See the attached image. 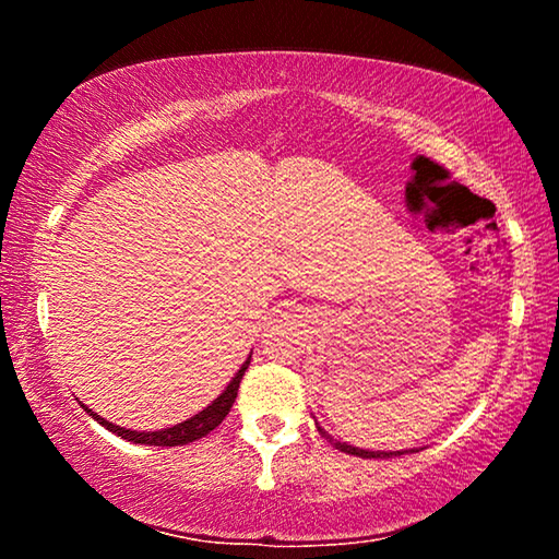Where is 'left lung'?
I'll return each mask as SVG.
<instances>
[{
    "label": "left lung",
    "instance_id": "8db88e82",
    "mask_svg": "<svg viewBox=\"0 0 559 559\" xmlns=\"http://www.w3.org/2000/svg\"><path fill=\"white\" fill-rule=\"evenodd\" d=\"M318 431L323 433V437L333 443L335 449H340V451H345V453H353V456H359V459H392V456H402V453H406V451H365V449H357V447H349V443H343V441H337V439H333L330 437V433L325 431V429H320L318 427Z\"/></svg>",
    "mask_w": 559,
    "mask_h": 559
}]
</instances>
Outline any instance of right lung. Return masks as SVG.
<instances>
[{
	"label": "right lung",
	"mask_w": 559,
	"mask_h": 559,
	"mask_svg": "<svg viewBox=\"0 0 559 559\" xmlns=\"http://www.w3.org/2000/svg\"><path fill=\"white\" fill-rule=\"evenodd\" d=\"M249 362H251V355L241 365V370L231 377V382L226 384V390L219 396H216V400L210 406H206V409H202L200 414H194L192 419H187L182 424H175V427L163 429V431H130V429H122V427H116V424H112V421L103 419L100 414L88 409L86 404H81V406L93 416V419L100 424V427H106L108 431L118 433L120 439H128L132 443H147V447H185V443H192L197 439L206 437V433L214 431L224 421V416L229 414L231 404L236 402V392H239L241 377L246 372V367H249Z\"/></svg>",
	"instance_id": "right-lung-1"
}]
</instances>
